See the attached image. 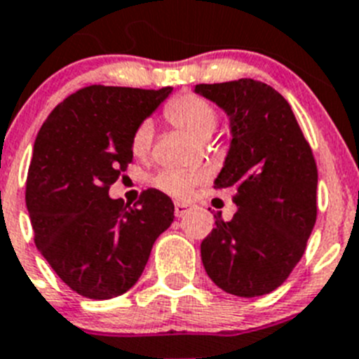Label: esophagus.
I'll return each instance as SVG.
<instances>
[{"mask_svg": "<svg viewBox=\"0 0 359 359\" xmlns=\"http://www.w3.org/2000/svg\"><path fill=\"white\" fill-rule=\"evenodd\" d=\"M189 209H191V208H189V205H187V203H180V202H177V203H175V216H177V218H180V216L186 215V212L189 211Z\"/></svg>", "mask_w": 359, "mask_h": 359, "instance_id": "1", "label": "esophagus"}]
</instances>
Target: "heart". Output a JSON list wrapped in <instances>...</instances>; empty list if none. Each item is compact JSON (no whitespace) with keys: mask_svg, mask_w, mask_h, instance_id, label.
<instances>
[{"mask_svg":"<svg viewBox=\"0 0 359 359\" xmlns=\"http://www.w3.org/2000/svg\"><path fill=\"white\" fill-rule=\"evenodd\" d=\"M164 116L172 125L187 134L205 140L218 127V114L215 107L205 98L193 93H186L168 103L164 109ZM151 147V125L143 121L135 128L130 140L132 154L135 157H147ZM203 180V173L186 172V170H163L154 179L157 189L172 195L175 198H186L195 186Z\"/></svg>","mask_w":359,"mask_h":359,"instance_id":"b5f03b06","label":"heart"}]
</instances>
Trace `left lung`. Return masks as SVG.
<instances>
[{"label":"left lung","instance_id":"obj_1","mask_svg":"<svg viewBox=\"0 0 359 359\" xmlns=\"http://www.w3.org/2000/svg\"><path fill=\"white\" fill-rule=\"evenodd\" d=\"M231 116V150L215 189L238 205L231 222L216 216L202 241V263L212 283L236 297L279 288L304 256L316 222L318 172L313 150L290 103L259 80L198 83Z\"/></svg>","mask_w":359,"mask_h":359}]
</instances>
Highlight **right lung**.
Here are the masks:
<instances>
[{
	"instance_id": "add662e5",
	"label": "right lung",
	"mask_w": 359,
	"mask_h": 359,
	"mask_svg": "<svg viewBox=\"0 0 359 359\" xmlns=\"http://www.w3.org/2000/svg\"><path fill=\"white\" fill-rule=\"evenodd\" d=\"M170 93L172 87H83L39 130L27 177L34 241L79 295L105 300L128 292L175 218L172 198L154 187L134 208L109 196L134 157L132 134Z\"/></svg>"
}]
</instances>
